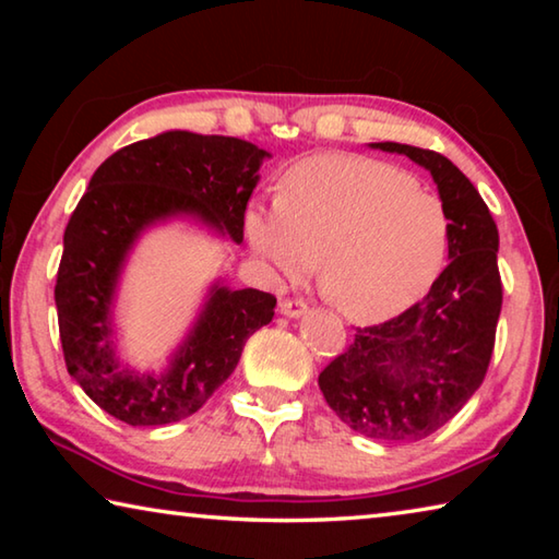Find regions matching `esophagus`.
Segmentation results:
<instances>
[{
	"label": "esophagus",
	"mask_w": 559,
	"mask_h": 559,
	"mask_svg": "<svg viewBox=\"0 0 559 559\" xmlns=\"http://www.w3.org/2000/svg\"><path fill=\"white\" fill-rule=\"evenodd\" d=\"M278 308L286 318H300L308 310V302L300 300V298H283Z\"/></svg>",
	"instance_id": "obj_1"
}]
</instances>
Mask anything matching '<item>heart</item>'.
<instances>
[{
  "instance_id": "1",
  "label": "heart",
  "mask_w": 559,
  "mask_h": 559,
  "mask_svg": "<svg viewBox=\"0 0 559 559\" xmlns=\"http://www.w3.org/2000/svg\"><path fill=\"white\" fill-rule=\"evenodd\" d=\"M253 253L298 281L320 259L325 296L359 323L402 313L439 278L451 222L441 197L390 163L316 155L290 165L278 200L243 210Z\"/></svg>"
}]
</instances>
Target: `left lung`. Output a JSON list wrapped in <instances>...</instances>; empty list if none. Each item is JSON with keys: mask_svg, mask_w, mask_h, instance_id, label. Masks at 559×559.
<instances>
[{"mask_svg": "<svg viewBox=\"0 0 559 559\" xmlns=\"http://www.w3.org/2000/svg\"><path fill=\"white\" fill-rule=\"evenodd\" d=\"M427 167L449 212V266L427 296L355 340L318 377L349 429L377 441H419L461 412L488 372L503 306L498 226L478 189L433 150L374 143Z\"/></svg>", "mask_w": 559, "mask_h": 559, "instance_id": "1", "label": "left lung"}]
</instances>
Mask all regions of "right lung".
I'll use <instances>...</instances> for the list:
<instances>
[{"label": "right lung", "mask_w": 559, "mask_h": 559, "mask_svg": "<svg viewBox=\"0 0 559 559\" xmlns=\"http://www.w3.org/2000/svg\"><path fill=\"white\" fill-rule=\"evenodd\" d=\"M266 150L239 138L169 130L112 153L91 177L63 231L56 310L66 370L103 412L130 427H159L200 412L269 325L276 296L214 286L167 372L120 367L110 347V300L145 226L192 214L243 241V210Z\"/></svg>", "instance_id": "add662e5"}]
</instances>
